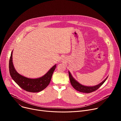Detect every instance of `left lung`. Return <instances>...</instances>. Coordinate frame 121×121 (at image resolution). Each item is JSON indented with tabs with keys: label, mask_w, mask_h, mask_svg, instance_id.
Wrapping results in <instances>:
<instances>
[{
	"label": "left lung",
	"mask_w": 121,
	"mask_h": 121,
	"mask_svg": "<svg viewBox=\"0 0 121 121\" xmlns=\"http://www.w3.org/2000/svg\"><path fill=\"white\" fill-rule=\"evenodd\" d=\"M69 80H70L72 86L76 90H77L80 92L85 93H90L97 90L98 88H99L104 83V82L106 81V80L108 78L107 77L104 81H103L101 83H100L99 84L97 85L93 86H84L81 84L78 81L76 80L73 77L72 75L71 74L69 71Z\"/></svg>",
	"instance_id": "1"
}]
</instances>
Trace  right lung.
Here are the masks:
<instances>
[{
	"label": "right lung",
	"mask_w": 121,
	"mask_h": 121,
	"mask_svg": "<svg viewBox=\"0 0 121 121\" xmlns=\"http://www.w3.org/2000/svg\"><path fill=\"white\" fill-rule=\"evenodd\" d=\"M13 51L9 60V72L12 79L23 90L29 92H39L44 89L50 83L56 64L51 68L43 77L37 78H29L19 74L15 69L13 63Z\"/></svg>",
	"instance_id": "add662e5"
}]
</instances>
